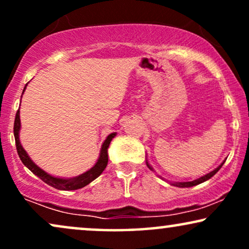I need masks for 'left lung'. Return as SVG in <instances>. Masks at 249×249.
<instances>
[{
  "instance_id": "8db88e82",
  "label": "left lung",
  "mask_w": 249,
  "mask_h": 249,
  "mask_svg": "<svg viewBox=\"0 0 249 249\" xmlns=\"http://www.w3.org/2000/svg\"><path fill=\"white\" fill-rule=\"evenodd\" d=\"M225 162V161H224ZM224 162L222 163L221 165L219 166H217V168L215 169V170H213L212 172H209V174H207V175H204V176H202V177H200L199 179H195V180H193V181H184V182H172L171 185H174V186H177V187H192V186H195V185H199V184H201V182H203V181H206V180H208V179H210L213 177V175L216 174L217 171H218L219 169L222 168V165L224 164ZM146 163H147V166L148 168H149L150 170H153V168L152 166L149 165V163H148L147 161H146Z\"/></svg>"
}]
</instances>
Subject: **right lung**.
Returning a JSON list of instances; mask_svg holds the SVG:
<instances>
[{"label": "right lung", "mask_w": 249, "mask_h": 249, "mask_svg": "<svg viewBox=\"0 0 249 249\" xmlns=\"http://www.w3.org/2000/svg\"><path fill=\"white\" fill-rule=\"evenodd\" d=\"M27 85V84H26ZM26 86L24 87V90ZM23 90V93H24ZM23 95V94H21ZM19 130H20V117H19V110L16 114L15 118V125H14V134H15V140H16V147H17L18 155H19L21 162L24 163L25 166H27L31 171L33 172L34 175L37 176L41 180H43L46 184H48L49 186L57 188V190L61 191H74L79 190V188H83L86 186V185L92 182L94 179H96L100 175L102 174L103 170L106 169L107 164H108V148L109 144L111 142V140L114 139L116 133H111L107 137V139L103 142L101 147V152H100V156L97 159V162L93 168H90L88 171L84 172L83 175L77 176V177L73 178H57L54 177V176H50L47 174L46 171H43L42 169L39 168L36 163H34L32 160L30 159L26 150L24 149L23 146H21L19 141Z\"/></svg>", "instance_id": "1"}]
</instances>
